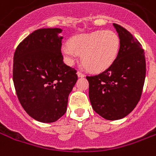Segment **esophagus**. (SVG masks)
I'll return each instance as SVG.
<instances>
[{"instance_id":"34e87169","label":"esophagus","mask_w":156,"mask_h":156,"mask_svg":"<svg viewBox=\"0 0 156 156\" xmlns=\"http://www.w3.org/2000/svg\"><path fill=\"white\" fill-rule=\"evenodd\" d=\"M77 74H78V77H79V78H83L84 76H85V74H84L83 73L80 72V71H78V72H77Z\"/></svg>"}]
</instances>
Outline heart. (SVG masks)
<instances>
[{
	"label": "heart",
	"mask_w": 156,
	"mask_h": 156,
	"mask_svg": "<svg viewBox=\"0 0 156 156\" xmlns=\"http://www.w3.org/2000/svg\"><path fill=\"white\" fill-rule=\"evenodd\" d=\"M119 50V37L111 30L78 34L61 47V52L69 65H72L82 55L85 67L93 73H101L109 69L116 61Z\"/></svg>",
	"instance_id": "b5f03b06"
}]
</instances>
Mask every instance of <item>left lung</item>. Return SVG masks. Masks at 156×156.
<instances>
[{"label":"left lung","instance_id":"left-lung-1","mask_svg":"<svg viewBox=\"0 0 156 156\" xmlns=\"http://www.w3.org/2000/svg\"><path fill=\"white\" fill-rule=\"evenodd\" d=\"M120 39L116 61L104 72L87 76L93 110L110 121L131 113L140 101L146 78V58L142 46L121 25L114 24Z\"/></svg>","mask_w":156,"mask_h":156}]
</instances>
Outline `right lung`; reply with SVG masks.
Segmentation results:
<instances>
[{"label": "right lung", "instance_id": "1", "mask_svg": "<svg viewBox=\"0 0 156 156\" xmlns=\"http://www.w3.org/2000/svg\"><path fill=\"white\" fill-rule=\"evenodd\" d=\"M63 30H37L20 43L14 55L13 82L16 95L32 118L55 122L67 111L77 71L63 63Z\"/></svg>", "mask_w": 156, "mask_h": 156}]
</instances>
